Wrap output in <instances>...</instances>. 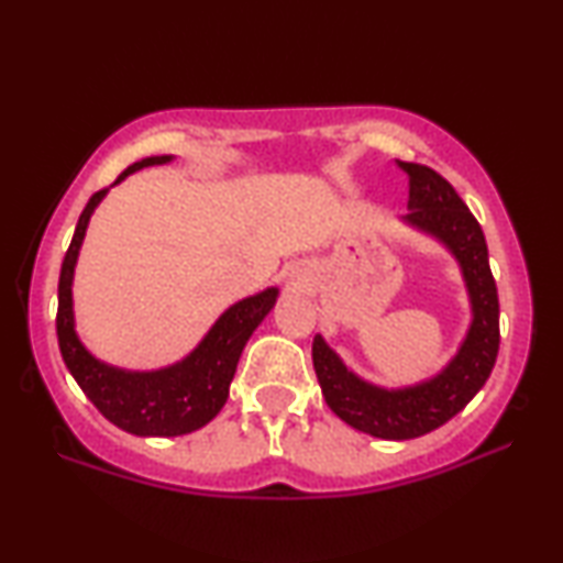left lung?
Listing matches in <instances>:
<instances>
[{"label": "left lung", "instance_id": "left-lung-1", "mask_svg": "<svg viewBox=\"0 0 563 563\" xmlns=\"http://www.w3.org/2000/svg\"><path fill=\"white\" fill-rule=\"evenodd\" d=\"M397 166L410 179L405 222L438 238L456 256L472 302V325L441 374L405 389H382L358 379L322 335H314L312 364L328 407L351 428L384 441L420 438L459 415L489 379L499 351L497 284L479 222L433 168L407 161Z\"/></svg>", "mask_w": 563, "mask_h": 563}]
</instances>
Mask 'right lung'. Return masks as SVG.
Returning <instances> with one entry per match:
<instances>
[{"instance_id": "obj_1", "label": "right lung", "mask_w": 563, "mask_h": 563, "mask_svg": "<svg viewBox=\"0 0 563 563\" xmlns=\"http://www.w3.org/2000/svg\"><path fill=\"white\" fill-rule=\"evenodd\" d=\"M172 156H151L128 166L118 176L120 184L125 176L135 174L143 166L168 164ZM107 189H99L79 214L71 245H68L58 279V314L56 333L64 364L79 384L91 405L104 415L112 426L133 435L172 438L202 428L222 410L228 399L230 382L235 376L238 358L261 325V320L272 312L279 289H264L261 295L245 297L230 310L202 338V343L179 364L158 368V372H125V368L107 366L84 349L74 330V302L71 282L79 249L87 233L89 218L95 207L102 202Z\"/></svg>"}]
</instances>
